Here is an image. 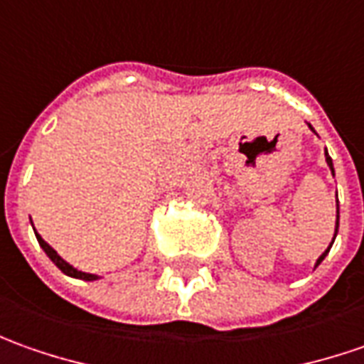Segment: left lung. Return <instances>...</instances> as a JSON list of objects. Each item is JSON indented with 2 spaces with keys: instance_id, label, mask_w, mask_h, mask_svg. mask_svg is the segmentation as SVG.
<instances>
[{
  "instance_id": "left-lung-1",
  "label": "left lung",
  "mask_w": 364,
  "mask_h": 364,
  "mask_svg": "<svg viewBox=\"0 0 364 364\" xmlns=\"http://www.w3.org/2000/svg\"><path fill=\"white\" fill-rule=\"evenodd\" d=\"M308 129H310V131H312V132H316V131H314V129H312V124H308ZM324 157H326V165L331 167L332 177H334V165H332V159H331V155H328V151H324ZM336 233H338V197H336V223H334V235H332V242H331V245H328V247L324 250V254H322V256H320L318 259H316L314 268H318L320 264H322V259L328 256V252H331L332 244H334V237H336Z\"/></svg>"
}]
</instances>
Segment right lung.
Wrapping results in <instances>:
<instances>
[{
    "label": "right lung",
    "instance_id": "obj_1",
    "mask_svg": "<svg viewBox=\"0 0 364 364\" xmlns=\"http://www.w3.org/2000/svg\"><path fill=\"white\" fill-rule=\"evenodd\" d=\"M32 228H33V225H32ZM33 233H36V240H38L40 247H42V250L46 252V256L50 257V259H52V262H54L58 268L62 269V272H64L66 276H70V278H78V280H86V282H95V280H98V278H100V276H96V274H86V272H80V269H76L74 266H70L68 262H66L64 257L60 256V254H58V252L54 250V247H52V245L42 240V235H40V233L36 232V230H33Z\"/></svg>",
    "mask_w": 364,
    "mask_h": 364
}]
</instances>
